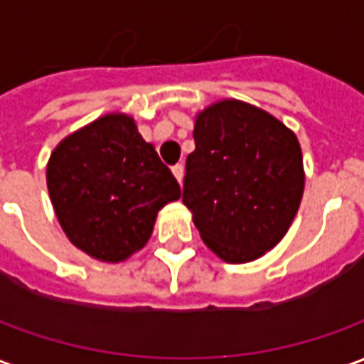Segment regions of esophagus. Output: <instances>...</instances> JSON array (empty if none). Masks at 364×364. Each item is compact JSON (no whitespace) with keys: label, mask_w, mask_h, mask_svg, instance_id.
<instances>
[{"label":"esophagus","mask_w":364,"mask_h":364,"mask_svg":"<svg viewBox=\"0 0 364 364\" xmlns=\"http://www.w3.org/2000/svg\"><path fill=\"white\" fill-rule=\"evenodd\" d=\"M173 175H175V179L179 183H183V175H185V167H183V164H177V166H173Z\"/></svg>","instance_id":"esophagus-1"}]
</instances>
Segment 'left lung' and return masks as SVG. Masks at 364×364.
Listing matches in <instances>:
<instances>
[{"label": "left lung", "mask_w": 364, "mask_h": 364, "mask_svg": "<svg viewBox=\"0 0 364 364\" xmlns=\"http://www.w3.org/2000/svg\"><path fill=\"white\" fill-rule=\"evenodd\" d=\"M183 205L226 263L263 257L289 232L304 193L296 134L255 105L222 99L195 117Z\"/></svg>", "instance_id": "left-lung-1"}]
</instances>
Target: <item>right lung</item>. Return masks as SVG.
I'll list each match as a JSON object with an SVG mask.
<instances>
[{"label":"right lung","mask_w":364,"mask_h":364,"mask_svg":"<svg viewBox=\"0 0 364 364\" xmlns=\"http://www.w3.org/2000/svg\"><path fill=\"white\" fill-rule=\"evenodd\" d=\"M46 185L68 240L105 263L148 244L158 213L181 197L179 183L127 112H109L52 150Z\"/></svg>","instance_id":"add662e5"}]
</instances>
